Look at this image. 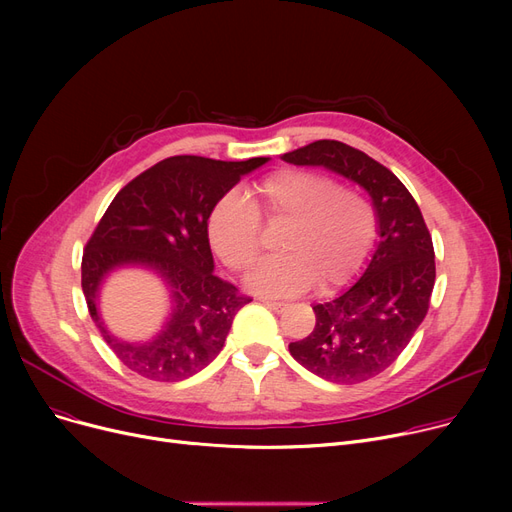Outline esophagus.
<instances>
[{
  "label": "esophagus",
  "mask_w": 512,
  "mask_h": 512,
  "mask_svg": "<svg viewBox=\"0 0 512 512\" xmlns=\"http://www.w3.org/2000/svg\"><path fill=\"white\" fill-rule=\"evenodd\" d=\"M261 303H263V305H267V307H270V309H272V311H276V313H282V311H286V309H288V303H280V301L261 299Z\"/></svg>",
  "instance_id": "esophagus-1"
}]
</instances>
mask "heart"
Listing matches in <instances>:
<instances>
[{
  "label": "heart",
  "mask_w": 512,
  "mask_h": 512,
  "mask_svg": "<svg viewBox=\"0 0 512 512\" xmlns=\"http://www.w3.org/2000/svg\"><path fill=\"white\" fill-rule=\"evenodd\" d=\"M259 215L270 224L286 222L278 238L282 255L261 261L247 276V286L265 297L346 284L378 234V218L363 195L326 176L278 170L255 184L251 201L226 193L209 211V245L232 270H247L259 255Z\"/></svg>",
  "instance_id": "heart-1"
}]
</instances>
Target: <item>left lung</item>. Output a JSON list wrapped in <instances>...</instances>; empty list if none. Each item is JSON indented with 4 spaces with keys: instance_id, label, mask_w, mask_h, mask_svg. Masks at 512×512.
I'll use <instances>...</instances> for the list:
<instances>
[{
    "instance_id": "left-lung-1",
    "label": "left lung",
    "mask_w": 512,
    "mask_h": 512,
    "mask_svg": "<svg viewBox=\"0 0 512 512\" xmlns=\"http://www.w3.org/2000/svg\"><path fill=\"white\" fill-rule=\"evenodd\" d=\"M359 184L371 197L378 240L361 278L328 303L313 305L315 328L290 342L292 359L321 380L359 384L405 351L429 307L436 261L419 205L388 168L340 141H315L282 155Z\"/></svg>"
}]
</instances>
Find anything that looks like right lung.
Segmentation results:
<instances>
[{
  "label": "right lung",
  "mask_w": 512,
  "mask_h": 512,
  "mask_svg": "<svg viewBox=\"0 0 512 512\" xmlns=\"http://www.w3.org/2000/svg\"><path fill=\"white\" fill-rule=\"evenodd\" d=\"M267 161L270 157H168L128 182L103 213L85 247L83 292L103 340L134 373L155 382H180L220 355L234 315L251 299L213 274L207 218L242 176ZM124 266L155 273L169 290V315L147 341L116 337L100 317V288Z\"/></svg>",
  "instance_id": "1"
}]
</instances>
